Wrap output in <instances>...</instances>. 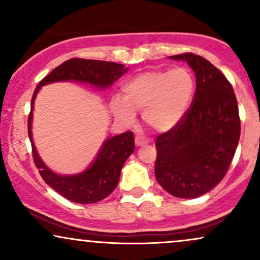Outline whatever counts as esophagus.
<instances>
[{
    "label": "esophagus",
    "mask_w": 260,
    "mask_h": 260,
    "mask_svg": "<svg viewBox=\"0 0 260 260\" xmlns=\"http://www.w3.org/2000/svg\"><path fill=\"white\" fill-rule=\"evenodd\" d=\"M136 145L137 147H143V145H145V144H148V140L147 139H144L143 138V137H139V136H137L136 137Z\"/></svg>",
    "instance_id": "1"
}]
</instances>
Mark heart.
I'll return each mask as SVG.
<instances>
[{
  "label": "heart",
  "mask_w": 260,
  "mask_h": 260,
  "mask_svg": "<svg viewBox=\"0 0 260 260\" xmlns=\"http://www.w3.org/2000/svg\"><path fill=\"white\" fill-rule=\"evenodd\" d=\"M123 98H113L111 111L126 124L136 122L142 111L147 126L165 133L177 126L187 115L196 94V79L184 67L151 70L134 76L122 86Z\"/></svg>",
  "instance_id": "obj_1"
}]
</instances>
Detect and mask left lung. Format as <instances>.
Returning <instances> with one entry per match:
<instances>
[{"mask_svg":"<svg viewBox=\"0 0 260 260\" xmlns=\"http://www.w3.org/2000/svg\"><path fill=\"white\" fill-rule=\"evenodd\" d=\"M196 74L192 106L180 123L156 139L155 177L177 198H197L213 189L228 172L240 140L236 95L226 77L194 53L170 56Z\"/></svg>","mask_w":260,"mask_h":260,"instance_id":"1","label":"left lung"}]
</instances>
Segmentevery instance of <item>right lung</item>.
I'll return each instance as SVG.
<instances>
[{
  "instance_id": "right-lung-1",
  "label": "right lung",
  "mask_w": 260,
  "mask_h": 260,
  "mask_svg": "<svg viewBox=\"0 0 260 260\" xmlns=\"http://www.w3.org/2000/svg\"><path fill=\"white\" fill-rule=\"evenodd\" d=\"M127 71L128 67L116 62L71 58L56 67L35 89L28 120V134L34 162L44 181L68 201L78 204H91L111 194L120 180L124 162L134 151V136L132 132H126L110 137L104 140L95 159L84 171L74 175H59L44 162L32 139V111L38 92L44 85L56 82L84 83L99 90H105Z\"/></svg>"
}]
</instances>
